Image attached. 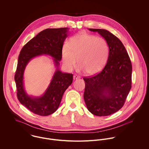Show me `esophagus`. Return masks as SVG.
<instances>
[{
  "label": "esophagus",
  "instance_id": "obj_1",
  "mask_svg": "<svg viewBox=\"0 0 149 149\" xmlns=\"http://www.w3.org/2000/svg\"><path fill=\"white\" fill-rule=\"evenodd\" d=\"M80 79V77L79 76H77V75H74L73 76V79L74 80H77V79Z\"/></svg>",
  "mask_w": 149,
  "mask_h": 149
}]
</instances>
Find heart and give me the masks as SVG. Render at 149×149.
<instances>
[{
	"label": "heart",
	"instance_id": "obj_1",
	"mask_svg": "<svg viewBox=\"0 0 149 149\" xmlns=\"http://www.w3.org/2000/svg\"><path fill=\"white\" fill-rule=\"evenodd\" d=\"M62 59L65 67L72 70L77 61L80 70L94 74L105 66L109 55L106 41L94 35L81 33L72 37L63 47Z\"/></svg>",
	"mask_w": 149,
	"mask_h": 149
}]
</instances>
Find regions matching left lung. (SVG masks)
Returning <instances> with one entry per match:
<instances>
[{
  "mask_svg": "<svg viewBox=\"0 0 149 149\" xmlns=\"http://www.w3.org/2000/svg\"><path fill=\"white\" fill-rule=\"evenodd\" d=\"M107 41L109 55L104 69L98 74L84 77V99L88 109L99 116L111 115L122 108L131 88L132 65L120 40L107 30L89 29Z\"/></svg>",
  "mask_w": 149,
  "mask_h": 149,
  "instance_id": "obj_1",
  "label": "left lung"
}]
</instances>
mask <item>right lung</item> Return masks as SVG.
Wrapping results in <instances>:
<instances>
[{
  "instance_id": "right-lung-1",
  "label": "right lung",
  "mask_w": 149,
  "mask_h": 149,
  "mask_svg": "<svg viewBox=\"0 0 149 149\" xmlns=\"http://www.w3.org/2000/svg\"><path fill=\"white\" fill-rule=\"evenodd\" d=\"M68 31L67 27L46 29L30 40L21 50L14 77L17 95L22 104L35 114L47 116L56 111L64 92L72 83L73 74L63 73L58 68ZM42 54L53 57L57 69L50 85L43 96L41 97H30L24 88V71L26 65L33 58Z\"/></svg>"
}]
</instances>
